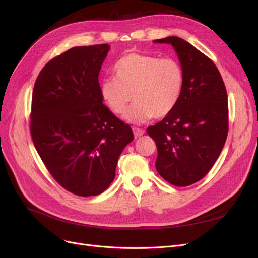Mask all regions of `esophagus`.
Listing matches in <instances>:
<instances>
[{
    "label": "esophagus",
    "mask_w": 258,
    "mask_h": 258,
    "mask_svg": "<svg viewBox=\"0 0 258 258\" xmlns=\"http://www.w3.org/2000/svg\"><path fill=\"white\" fill-rule=\"evenodd\" d=\"M132 130H134V135H135V137H136V138H139V137H141V136H143V135H144V130H142V129L134 128Z\"/></svg>",
    "instance_id": "1"
}]
</instances>
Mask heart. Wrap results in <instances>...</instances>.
I'll list each match as a JSON object with an SVG mask.
<instances>
[{
  "instance_id": "heart-1",
  "label": "heart",
  "mask_w": 258,
  "mask_h": 258,
  "mask_svg": "<svg viewBox=\"0 0 258 258\" xmlns=\"http://www.w3.org/2000/svg\"><path fill=\"white\" fill-rule=\"evenodd\" d=\"M113 71L115 79L101 82L100 95L117 115L124 113L132 96L135 103L123 115L130 123L142 124L153 117H166L181 98L184 72L174 59L128 52L116 62Z\"/></svg>"
}]
</instances>
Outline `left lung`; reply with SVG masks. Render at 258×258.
<instances>
[{
	"label": "left lung",
	"instance_id": "1",
	"mask_svg": "<svg viewBox=\"0 0 258 258\" xmlns=\"http://www.w3.org/2000/svg\"><path fill=\"white\" fill-rule=\"evenodd\" d=\"M170 44L184 72V85L173 111L147 134L157 146L156 170L170 184L184 187L204 177L220 156L228 134L227 92L215 64L177 36Z\"/></svg>",
	"mask_w": 258,
	"mask_h": 258
}]
</instances>
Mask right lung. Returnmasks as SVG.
<instances>
[{
  "mask_svg": "<svg viewBox=\"0 0 258 258\" xmlns=\"http://www.w3.org/2000/svg\"><path fill=\"white\" fill-rule=\"evenodd\" d=\"M108 44L77 46L49 61L34 85L31 136L54 179L77 196H97L115 177L134 134L103 104L99 73Z\"/></svg>",
  "mask_w": 258,
  "mask_h": 258,
  "instance_id": "1",
  "label": "right lung"
}]
</instances>
